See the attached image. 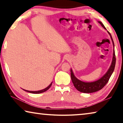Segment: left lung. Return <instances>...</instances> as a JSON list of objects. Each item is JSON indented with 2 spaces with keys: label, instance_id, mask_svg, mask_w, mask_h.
<instances>
[{
  "label": "left lung",
  "instance_id": "obj_1",
  "mask_svg": "<svg viewBox=\"0 0 123 123\" xmlns=\"http://www.w3.org/2000/svg\"><path fill=\"white\" fill-rule=\"evenodd\" d=\"M98 23L102 25L103 28L106 29V28L105 27L104 25H103L101 22L98 21ZM108 32L110 35V37L111 38L112 42L114 47V41H113L111 35L109 33V31H108ZM115 64H116V55H115V50H114L112 63L111 66H110V68L107 72V73L105 74L102 78L98 79V80L90 83L84 82V81L78 80V79L74 76V73H73V71H72V70L71 69V78L74 86L75 87L77 90L79 91V92L85 93L95 92L100 90H101V89L107 84L108 81H109L110 77H111L113 71H114L115 69Z\"/></svg>",
  "mask_w": 123,
  "mask_h": 123
}]
</instances>
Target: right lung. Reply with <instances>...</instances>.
I'll return each instance as SVG.
<instances>
[{
    "instance_id": "obj_1",
    "label": "right lung",
    "mask_w": 123,
    "mask_h": 123,
    "mask_svg": "<svg viewBox=\"0 0 123 123\" xmlns=\"http://www.w3.org/2000/svg\"><path fill=\"white\" fill-rule=\"evenodd\" d=\"M52 84V83H51V84H50V85L48 86L47 87H46V88L44 89V90H40V91H27V90H25L26 92H29V93H33V94H39V93H42L45 92V91H47L49 89L50 87V86H51Z\"/></svg>"
}]
</instances>
